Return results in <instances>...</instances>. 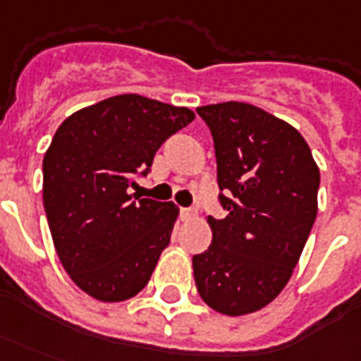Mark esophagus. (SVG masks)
I'll use <instances>...</instances> for the list:
<instances>
[{"mask_svg":"<svg viewBox=\"0 0 361 361\" xmlns=\"http://www.w3.org/2000/svg\"><path fill=\"white\" fill-rule=\"evenodd\" d=\"M180 212H181V218H183V220H191V218L197 214V210H195V208H181Z\"/></svg>","mask_w":361,"mask_h":361,"instance_id":"esophagus-1","label":"esophagus"}]
</instances>
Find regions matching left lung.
<instances>
[{"instance_id":"left-lung-1","label":"left lung","mask_w":361,"mask_h":361,"mask_svg":"<svg viewBox=\"0 0 361 361\" xmlns=\"http://www.w3.org/2000/svg\"><path fill=\"white\" fill-rule=\"evenodd\" d=\"M214 140L220 204L210 247L193 256L197 290L226 316L268 306L289 283L317 214L319 168L298 130L239 101L199 106Z\"/></svg>"}]
</instances>
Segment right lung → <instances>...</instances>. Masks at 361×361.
<instances>
[{
  "instance_id": "add662e5",
  "label": "right lung",
  "mask_w": 361,
  "mask_h": 361,
  "mask_svg": "<svg viewBox=\"0 0 361 361\" xmlns=\"http://www.w3.org/2000/svg\"><path fill=\"white\" fill-rule=\"evenodd\" d=\"M195 113L135 93L76 111L44 157V208L66 274L101 302L145 287L168 247L178 207L130 195L135 176Z\"/></svg>"
}]
</instances>
